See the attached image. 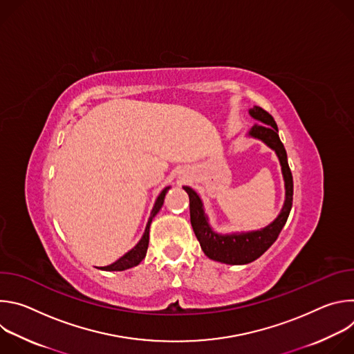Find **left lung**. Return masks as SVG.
<instances>
[{"instance_id": "8db88e82", "label": "left lung", "mask_w": 354, "mask_h": 354, "mask_svg": "<svg viewBox=\"0 0 354 354\" xmlns=\"http://www.w3.org/2000/svg\"><path fill=\"white\" fill-rule=\"evenodd\" d=\"M249 115L258 122V124L252 127L246 136L261 140L273 149L281 167L286 196L279 216L269 225L261 230L218 234L210 225L209 216L205 212L203 200L200 198L198 193L190 186H183L189 194L190 223L201 249L207 258L225 265H246L262 257L277 239L292 206V176L287 162V153L279 137L277 124L274 119L259 106L249 109Z\"/></svg>"}]
</instances>
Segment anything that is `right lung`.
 <instances>
[{
    "mask_svg": "<svg viewBox=\"0 0 354 354\" xmlns=\"http://www.w3.org/2000/svg\"><path fill=\"white\" fill-rule=\"evenodd\" d=\"M171 189V186H165L162 189V192L158 194L156 203H154V207L153 210H151V214L148 217V221H147V225H145V230H144V234L141 236V239L137 242V245L134 248H131L127 254H124L120 259H118L115 263L109 265V266H104L100 268L102 270H106V272H122V270H126V269H130V268H134L137 266L144 258H145V254H147V248H148V241H149V227H151V223H153V218L158 214V212L161 210L162 205H164V200H165V194L168 193V190Z\"/></svg>",
    "mask_w": 354,
    "mask_h": 354,
    "instance_id": "add662e5",
    "label": "right lung"
}]
</instances>
